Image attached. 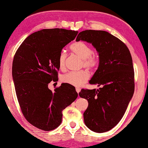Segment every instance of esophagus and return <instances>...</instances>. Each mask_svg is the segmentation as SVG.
Instances as JSON below:
<instances>
[{"label": "esophagus", "instance_id": "34e87169", "mask_svg": "<svg viewBox=\"0 0 148 148\" xmlns=\"http://www.w3.org/2000/svg\"><path fill=\"white\" fill-rule=\"evenodd\" d=\"M80 91H81V89L79 88V87H76V91L77 92V93H79V92H80Z\"/></svg>", "mask_w": 148, "mask_h": 148}]
</instances>
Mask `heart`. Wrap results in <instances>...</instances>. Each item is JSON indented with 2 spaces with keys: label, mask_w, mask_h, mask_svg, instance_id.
Listing matches in <instances>:
<instances>
[{
  "label": "heart",
  "mask_w": 148,
  "mask_h": 148,
  "mask_svg": "<svg viewBox=\"0 0 148 148\" xmlns=\"http://www.w3.org/2000/svg\"><path fill=\"white\" fill-rule=\"evenodd\" d=\"M70 49L74 54L77 55L82 59V65L84 67L89 70H93L99 65V58L93 54L91 47L85 42L79 41L73 43L70 46ZM67 54L64 51H61L58 57L59 69L63 70L65 67V60ZM89 78V74L87 71L82 70L77 72H69L61 77L62 82L80 87L86 83Z\"/></svg>",
  "instance_id": "1"
}]
</instances>
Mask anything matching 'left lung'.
<instances>
[{
  "instance_id": "left-lung-1",
  "label": "left lung",
  "mask_w": 148,
  "mask_h": 148,
  "mask_svg": "<svg viewBox=\"0 0 148 148\" xmlns=\"http://www.w3.org/2000/svg\"><path fill=\"white\" fill-rule=\"evenodd\" d=\"M91 43L99 53V67L90 84L98 89H82L79 95L88 101L84 122L92 131L103 133L114 127L123 117L134 93L131 53L118 38L104 31L80 32L76 41Z\"/></svg>"
}]
</instances>
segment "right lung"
<instances>
[{
  "mask_svg": "<svg viewBox=\"0 0 148 148\" xmlns=\"http://www.w3.org/2000/svg\"><path fill=\"white\" fill-rule=\"evenodd\" d=\"M78 31L42 29L25 38L14 56L12 75L21 110L30 123L44 131L57 128L62 111L77 99L75 88L61 84L52 91L48 85L58 81V57Z\"/></svg>",
  "mask_w": 148,
  "mask_h": 148,
  "instance_id": "right-lung-1",
  "label": "right lung"
}]
</instances>
